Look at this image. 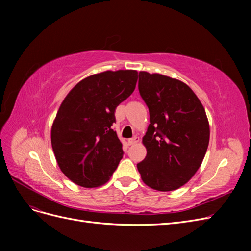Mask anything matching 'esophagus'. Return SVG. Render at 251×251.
<instances>
[{"label":"esophagus","mask_w":251,"mask_h":251,"mask_svg":"<svg viewBox=\"0 0 251 251\" xmlns=\"http://www.w3.org/2000/svg\"><path fill=\"white\" fill-rule=\"evenodd\" d=\"M139 140H140V139H139L138 136H135V137H133V138L127 139V143H128V144H135V143H137Z\"/></svg>","instance_id":"34e87169"}]
</instances>
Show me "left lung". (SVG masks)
I'll return each instance as SVG.
<instances>
[{"label": "left lung", "instance_id": "left-lung-1", "mask_svg": "<svg viewBox=\"0 0 251 251\" xmlns=\"http://www.w3.org/2000/svg\"><path fill=\"white\" fill-rule=\"evenodd\" d=\"M138 89L150 111L142 138L147 156L137 164L138 172L149 187L175 191L193 178L206 154V113L194 91L179 79L140 71Z\"/></svg>", "mask_w": 251, "mask_h": 251}]
</instances>
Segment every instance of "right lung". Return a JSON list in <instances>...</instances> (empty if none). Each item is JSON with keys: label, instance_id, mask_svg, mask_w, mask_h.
Wrapping results in <instances>:
<instances>
[{"label": "right lung", "instance_id": "1", "mask_svg": "<svg viewBox=\"0 0 251 251\" xmlns=\"http://www.w3.org/2000/svg\"><path fill=\"white\" fill-rule=\"evenodd\" d=\"M136 70L104 71L80 80L67 94L51 127V144L65 176L82 187L110 180L124 155L114 112L135 90Z\"/></svg>", "mask_w": 251, "mask_h": 251}]
</instances>
